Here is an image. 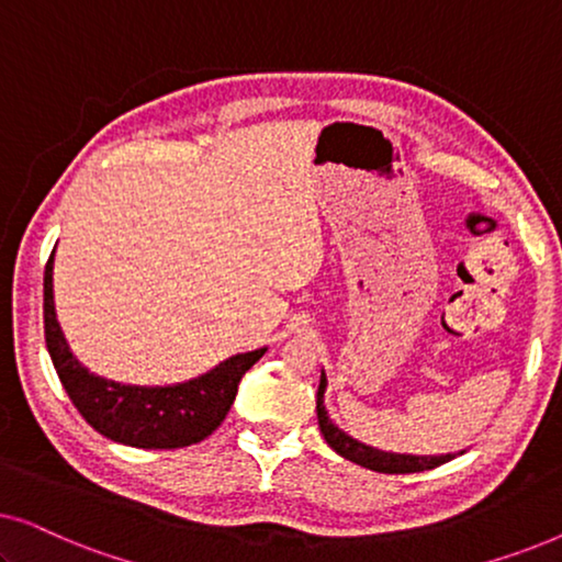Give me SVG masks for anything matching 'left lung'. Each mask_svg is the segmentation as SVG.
Masks as SVG:
<instances>
[{
    "mask_svg": "<svg viewBox=\"0 0 562 562\" xmlns=\"http://www.w3.org/2000/svg\"><path fill=\"white\" fill-rule=\"evenodd\" d=\"M325 391H327V375H325V371H322L319 391H317L319 429H322V435H325L329 448H333L337 456L350 460V463H358L375 473H419V471H429V468L448 463V460L456 458L452 452H448V456H406V452L379 450V448H371V445L356 440V437L342 432V429L337 427L333 419H329V414L325 409ZM463 452L465 450H460L458 456H463Z\"/></svg>",
    "mask_w": 562,
    "mask_h": 562,
    "instance_id": "left-lung-1",
    "label": "left lung"
}]
</instances>
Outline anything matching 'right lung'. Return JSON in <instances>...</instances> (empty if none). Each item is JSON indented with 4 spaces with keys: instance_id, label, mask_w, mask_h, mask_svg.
Segmentation results:
<instances>
[{
    "instance_id": "add662e5",
    "label": "right lung",
    "mask_w": 562,
    "mask_h": 562,
    "mask_svg": "<svg viewBox=\"0 0 562 562\" xmlns=\"http://www.w3.org/2000/svg\"><path fill=\"white\" fill-rule=\"evenodd\" d=\"M43 319L53 368L81 417L99 435L143 450L187 448L210 437L227 417L245 371L268 350L237 352L212 371L171 386H130L106 381L83 368L68 348L53 302V256L43 279Z\"/></svg>"
}]
</instances>
